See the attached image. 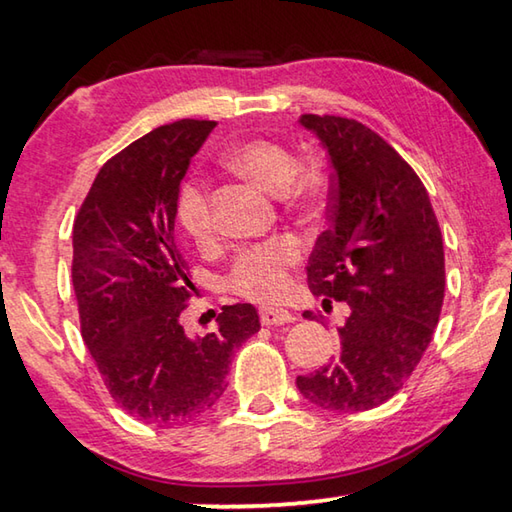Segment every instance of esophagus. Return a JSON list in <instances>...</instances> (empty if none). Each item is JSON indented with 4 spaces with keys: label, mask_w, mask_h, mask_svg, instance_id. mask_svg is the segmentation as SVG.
<instances>
[{
    "label": "esophagus",
    "mask_w": 512,
    "mask_h": 512,
    "mask_svg": "<svg viewBox=\"0 0 512 512\" xmlns=\"http://www.w3.org/2000/svg\"><path fill=\"white\" fill-rule=\"evenodd\" d=\"M259 320L262 325H284V323H293V314H289L287 309H273V307H262L259 309Z\"/></svg>",
    "instance_id": "34e87169"
}]
</instances>
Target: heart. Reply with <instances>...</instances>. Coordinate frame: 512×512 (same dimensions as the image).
Masks as SVG:
<instances>
[{
  "mask_svg": "<svg viewBox=\"0 0 512 512\" xmlns=\"http://www.w3.org/2000/svg\"><path fill=\"white\" fill-rule=\"evenodd\" d=\"M230 164L241 176L266 192L282 194L291 203H305L316 194V178L296 171V158L271 140H253L230 153ZM176 219L194 244H210L214 216L207 187L201 178H187L176 194ZM300 244L293 237H275L241 250L228 277L230 289L255 302H275L289 287V268L298 264Z\"/></svg>",
  "mask_w": 512,
  "mask_h": 512,
  "instance_id": "1",
  "label": "heart"
}]
</instances>
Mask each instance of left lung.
I'll return each mask as SVG.
<instances>
[{"label":"left lung","mask_w":512,"mask_h":512,"mask_svg":"<svg viewBox=\"0 0 512 512\" xmlns=\"http://www.w3.org/2000/svg\"><path fill=\"white\" fill-rule=\"evenodd\" d=\"M300 126L332 164L329 230L307 284L325 307L348 302L350 316L339 354L296 386L320 409L359 413L391 400L429 348L445 298L443 235L418 173L375 131L334 115H302Z\"/></svg>","instance_id":"left-lung-1"}]
</instances>
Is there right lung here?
<instances>
[{
	"instance_id": "right-lung-1",
	"label": "right lung",
	"mask_w": 512,
	"mask_h": 512,
	"mask_svg": "<svg viewBox=\"0 0 512 512\" xmlns=\"http://www.w3.org/2000/svg\"><path fill=\"white\" fill-rule=\"evenodd\" d=\"M214 121L160 126L103 164L72 230L81 332L112 400L144 424H185L225 391L232 354L259 332L253 305H225L216 329L187 334L189 264L176 194Z\"/></svg>"
}]
</instances>
